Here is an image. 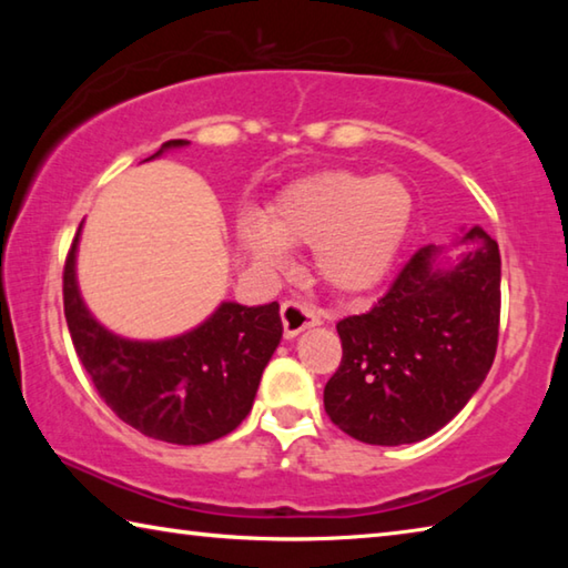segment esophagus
<instances>
[{"label": "esophagus", "instance_id": "1", "mask_svg": "<svg viewBox=\"0 0 568 568\" xmlns=\"http://www.w3.org/2000/svg\"><path fill=\"white\" fill-rule=\"evenodd\" d=\"M281 318H283L285 338H295L297 333H303L307 328H315V325H321L318 313H315L313 307L301 305V303H295V301H285L281 305Z\"/></svg>", "mask_w": 568, "mask_h": 568}]
</instances>
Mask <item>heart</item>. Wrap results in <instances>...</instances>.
I'll list each match as a JSON object with an SVG mask.
<instances>
[{"instance_id":"heart-1","label":"heart","mask_w":568,"mask_h":568,"mask_svg":"<svg viewBox=\"0 0 568 568\" xmlns=\"http://www.w3.org/2000/svg\"><path fill=\"white\" fill-rule=\"evenodd\" d=\"M416 210V192L400 175L325 170L283 187L265 205L263 223L243 220L237 237L263 271H283L285 247H313L323 283L363 293L398 263Z\"/></svg>"}]
</instances>
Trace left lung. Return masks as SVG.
<instances>
[{
    "mask_svg": "<svg viewBox=\"0 0 568 568\" xmlns=\"http://www.w3.org/2000/svg\"><path fill=\"white\" fill-rule=\"evenodd\" d=\"M458 257L426 245L390 291L338 328L343 361L325 383L331 420L371 446L416 444L466 406L491 371L501 315V255L484 227Z\"/></svg>",
    "mask_w": 568,
    "mask_h": 568,
    "instance_id": "obj_1",
    "label": "left lung"
}]
</instances>
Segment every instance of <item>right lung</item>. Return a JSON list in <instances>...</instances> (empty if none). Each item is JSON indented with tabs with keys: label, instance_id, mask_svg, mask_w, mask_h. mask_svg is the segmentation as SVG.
Wrapping results in <instances>:
<instances>
[{
	"label": "right lung",
	"instance_id": "1",
	"mask_svg": "<svg viewBox=\"0 0 568 568\" xmlns=\"http://www.w3.org/2000/svg\"><path fill=\"white\" fill-rule=\"evenodd\" d=\"M170 140L162 152L187 148ZM77 230L64 263V318L74 351L102 400L140 434L178 446L227 436L253 408L263 371L283 338L281 305L225 301L175 338L130 341L94 318L77 285Z\"/></svg>",
	"mask_w": 568,
	"mask_h": 568
}]
</instances>
